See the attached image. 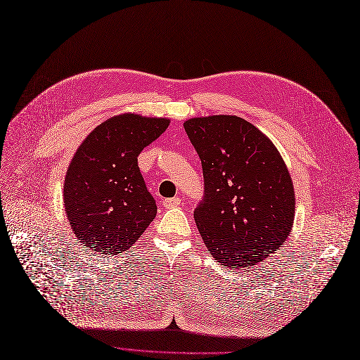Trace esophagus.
Returning <instances> with one entry per match:
<instances>
[{
    "label": "esophagus",
    "instance_id": "1",
    "mask_svg": "<svg viewBox=\"0 0 360 360\" xmlns=\"http://www.w3.org/2000/svg\"><path fill=\"white\" fill-rule=\"evenodd\" d=\"M180 198H169V199H165L164 200V207L165 208H176L180 205Z\"/></svg>",
    "mask_w": 360,
    "mask_h": 360
}]
</instances>
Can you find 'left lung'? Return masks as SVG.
<instances>
[{
    "mask_svg": "<svg viewBox=\"0 0 360 360\" xmlns=\"http://www.w3.org/2000/svg\"><path fill=\"white\" fill-rule=\"evenodd\" d=\"M183 126L202 161L205 195L193 217L205 246L230 269L262 262L295 221V187L278 149L237 115L195 117Z\"/></svg>",
    "mask_w": 360,
    "mask_h": 360,
    "instance_id": "obj_1",
    "label": "left lung"
}]
</instances>
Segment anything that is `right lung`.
Instances as JSON below:
<instances>
[{
  "label": "right lung",
  "instance_id": "1",
  "mask_svg": "<svg viewBox=\"0 0 360 360\" xmlns=\"http://www.w3.org/2000/svg\"><path fill=\"white\" fill-rule=\"evenodd\" d=\"M169 118L124 112L96 126L67 168L63 199L68 224L92 252L118 255L131 248L157 215L138 165L145 146Z\"/></svg>",
  "mask_w": 360,
  "mask_h": 360
}]
</instances>
